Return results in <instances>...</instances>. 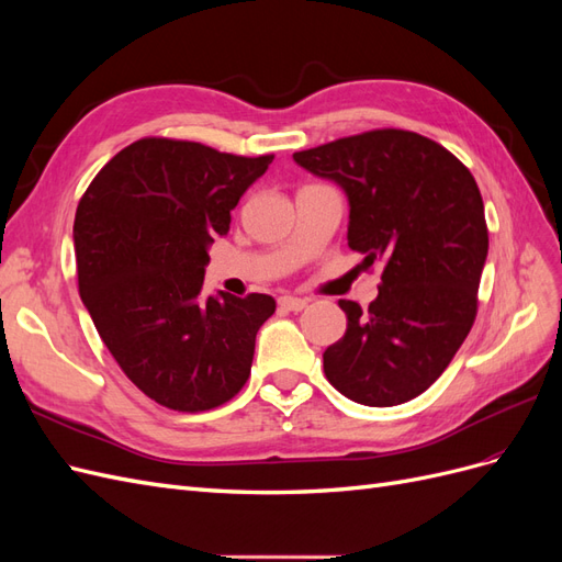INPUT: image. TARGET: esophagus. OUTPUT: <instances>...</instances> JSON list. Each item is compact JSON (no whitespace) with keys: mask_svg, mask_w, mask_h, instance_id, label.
<instances>
[{"mask_svg":"<svg viewBox=\"0 0 562 562\" xmlns=\"http://www.w3.org/2000/svg\"><path fill=\"white\" fill-rule=\"evenodd\" d=\"M279 304H281V310H288V312H302V310L307 307V304H310V300L295 297V295H281V297H279Z\"/></svg>","mask_w":562,"mask_h":562,"instance_id":"esophagus-1","label":"esophagus"}]
</instances>
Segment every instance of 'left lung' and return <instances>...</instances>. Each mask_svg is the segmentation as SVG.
I'll use <instances>...</instances> for the list:
<instances>
[{
    "label": "left lung",
    "mask_w": 562,
    "mask_h": 562,
    "mask_svg": "<svg viewBox=\"0 0 562 562\" xmlns=\"http://www.w3.org/2000/svg\"><path fill=\"white\" fill-rule=\"evenodd\" d=\"M349 196L347 241L380 262V295L363 312L339 300L347 333L323 351L339 394L372 407L427 391L479 314L487 225L479 184L452 151L403 128H375L295 151Z\"/></svg>",
    "instance_id": "left-lung-1"
}]
</instances>
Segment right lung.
Wrapping results in <instances>:
<instances>
[{
  "label": "right lung",
  "instance_id": "1",
  "mask_svg": "<svg viewBox=\"0 0 562 562\" xmlns=\"http://www.w3.org/2000/svg\"><path fill=\"white\" fill-rule=\"evenodd\" d=\"M271 159L149 135L114 155L79 199V295L124 375L168 411H213L250 375L274 297L199 293L209 246Z\"/></svg>",
  "mask_w": 562,
  "mask_h": 562
}]
</instances>
